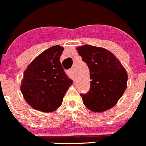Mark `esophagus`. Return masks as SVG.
Instances as JSON below:
<instances>
[{
  "label": "esophagus",
  "mask_w": 146,
  "mask_h": 146,
  "mask_svg": "<svg viewBox=\"0 0 146 146\" xmlns=\"http://www.w3.org/2000/svg\"><path fill=\"white\" fill-rule=\"evenodd\" d=\"M67 74L68 75L69 77L74 79V72L72 70H69L67 71Z\"/></svg>",
  "instance_id": "esophagus-1"
}]
</instances>
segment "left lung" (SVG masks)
<instances>
[{
  "instance_id": "1",
  "label": "left lung",
  "mask_w": 146,
  "mask_h": 146,
  "mask_svg": "<svg viewBox=\"0 0 146 146\" xmlns=\"http://www.w3.org/2000/svg\"><path fill=\"white\" fill-rule=\"evenodd\" d=\"M76 50L89 68L91 79L89 91L81 94L84 106L96 112L110 109L127 88L125 69L112 52L103 48L84 45Z\"/></svg>"
}]
</instances>
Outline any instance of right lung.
<instances>
[{
	"label": "right lung",
	"mask_w": 146,
	"mask_h": 146,
	"mask_svg": "<svg viewBox=\"0 0 146 146\" xmlns=\"http://www.w3.org/2000/svg\"><path fill=\"white\" fill-rule=\"evenodd\" d=\"M64 48L55 46L36 57L24 72L20 89L30 106L44 112L61 106L72 80L64 72L60 58Z\"/></svg>",
	"instance_id": "1"
}]
</instances>
